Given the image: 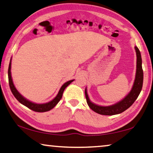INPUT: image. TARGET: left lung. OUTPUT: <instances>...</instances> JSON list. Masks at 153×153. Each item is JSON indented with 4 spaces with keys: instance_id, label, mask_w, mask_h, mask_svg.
<instances>
[{
    "instance_id": "obj_1",
    "label": "left lung",
    "mask_w": 153,
    "mask_h": 153,
    "mask_svg": "<svg viewBox=\"0 0 153 153\" xmlns=\"http://www.w3.org/2000/svg\"><path fill=\"white\" fill-rule=\"evenodd\" d=\"M135 48V51L137 53V71L135 79L134 82V84L131 92L128 95L120 101L118 103L109 106H101L96 105V104L92 103L88 98L87 91L85 89V96L86 102H87L88 106L92 109L95 113L104 115H113L116 114H119L124 112L129 108L135 100L137 98L139 95L142 91L143 85V73L142 66V57L139 49L137 47Z\"/></svg>"
}]
</instances>
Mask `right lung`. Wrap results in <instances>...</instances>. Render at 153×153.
Wrapping results in <instances>:
<instances>
[{"label": "right lung", "mask_w": 153, "mask_h": 153, "mask_svg": "<svg viewBox=\"0 0 153 153\" xmlns=\"http://www.w3.org/2000/svg\"><path fill=\"white\" fill-rule=\"evenodd\" d=\"M8 78H9V84H10V89L12 92L13 95H14V97L16 98L20 103H21L22 104H23L24 106H27V108H29L31 110H32L33 111H36V112H46V111H49L53 108V107L56 106L57 104L58 103V102L60 101L62 97V93L65 91V88L67 87V86H69V84L74 81V79L72 80L68 81L67 82L65 83L62 86V87L60 88V91L58 93V95H56V97L55 98L51 100V102H48V103L46 104H35L33 103L29 100H26L25 97L22 96L21 95L18 93V91L16 90V88L13 85L12 79H11V61L10 62V65H9V69H8Z\"/></svg>", "instance_id": "obj_1"}]
</instances>
